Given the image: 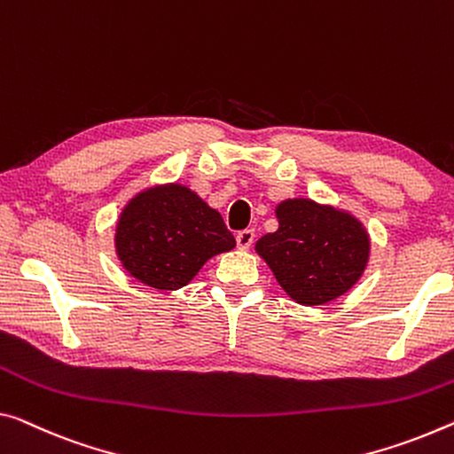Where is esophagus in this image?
I'll return each mask as SVG.
<instances>
[{
    "label": "esophagus",
    "mask_w": 454,
    "mask_h": 454,
    "mask_svg": "<svg viewBox=\"0 0 454 454\" xmlns=\"http://www.w3.org/2000/svg\"><path fill=\"white\" fill-rule=\"evenodd\" d=\"M254 239H255L254 229H243V231H239V233L235 235L237 247H241V249H247L251 243H254Z\"/></svg>",
    "instance_id": "obj_1"
}]
</instances>
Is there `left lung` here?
<instances>
[{
	"instance_id": "obj_1",
	"label": "left lung",
	"mask_w": 454,
	"mask_h": 454,
	"mask_svg": "<svg viewBox=\"0 0 454 454\" xmlns=\"http://www.w3.org/2000/svg\"><path fill=\"white\" fill-rule=\"evenodd\" d=\"M280 227L257 241L276 280L296 302L315 306L351 288L367 266L369 237L357 219L312 200H284Z\"/></svg>"
}]
</instances>
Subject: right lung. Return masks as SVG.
Segmentation results:
<instances>
[{
  "label": "right lung",
  "instance_id": "1",
  "mask_svg": "<svg viewBox=\"0 0 454 454\" xmlns=\"http://www.w3.org/2000/svg\"><path fill=\"white\" fill-rule=\"evenodd\" d=\"M117 255L139 282L176 290L197 276L208 257L235 247L221 215L184 186L139 192L125 207L115 233Z\"/></svg>",
  "mask_w": 454,
  "mask_h": 454
}]
</instances>
